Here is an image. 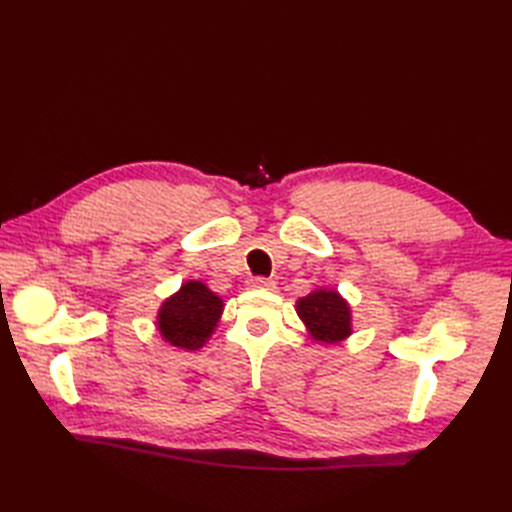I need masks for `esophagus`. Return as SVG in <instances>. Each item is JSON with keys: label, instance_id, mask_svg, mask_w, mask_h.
Returning a JSON list of instances; mask_svg holds the SVG:
<instances>
[{"label": "esophagus", "instance_id": "esophagus-1", "mask_svg": "<svg viewBox=\"0 0 512 512\" xmlns=\"http://www.w3.org/2000/svg\"><path fill=\"white\" fill-rule=\"evenodd\" d=\"M250 286L252 288H265V290H273L275 288V282L271 280V277H262V275H256L250 280Z\"/></svg>", "mask_w": 512, "mask_h": 512}]
</instances>
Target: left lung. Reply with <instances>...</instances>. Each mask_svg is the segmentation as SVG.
Masks as SVG:
<instances>
[{
  "label": "left lung",
  "instance_id": "1",
  "mask_svg": "<svg viewBox=\"0 0 512 512\" xmlns=\"http://www.w3.org/2000/svg\"><path fill=\"white\" fill-rule=\"evenodd\" d=\"M297 314L318 342L337 344L350 329V307L335 290H316L297 301Z\"/></svg>",
  "mask_w": 512,
  "mask_h": 512
}]
</instances>
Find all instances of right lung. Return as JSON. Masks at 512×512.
<instances>
[{
  "mask_svg": "<svg viewBox=\"0 0 512 512\" xmlns=\"http://www.w3.org/2000/svg\"><path fill=\"white\" fill-rule=\"evenodd\" d=\"M222 309V299L203 282H185L177 294L162 303L158 329L168 344L196 350L213 333Z\"/></svg>",
  "mask_w": 512,
  "mask_h": 512,
  "instance_id": "1",
  "label": "right lung"
}]
</instances>
